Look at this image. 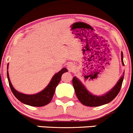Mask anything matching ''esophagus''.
<instances>
[{"instance_id":"1","label":"esophagus","mask_w":133,"mask_h":133,"mask_svg":"<svg viewBox=\"0 0 133 133\" xmlns=\"http://www.w3.org/2000/svg\"><path fill=\"white\" fill-rule=\"evenodd\" d=\"M66 67L69 72H73L75 68V65L73 63H68Z\"/></svg>"}]
</instances>
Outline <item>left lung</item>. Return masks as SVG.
<instances>
[{
    "label": "left lung",
    "mask_w": 133,
    "mask_h": 133,
    "mask_svg": "<svg viewBox=\"0 0 133 133\" xmlns=\"http://www.w3.org/2000/svg\"><path fill=\"white\" fill-rule=\"evenodd\" d=\"M121 56L122 62L124 65V61H123L122 52L121 53ZM123 80H124V76L120 77L118 81L117 82V84L113 88V89H111L107 94L102 96H96V95H94L90 94L76 77H73L72 84L74 88L77 97L83 104L87 106H90V107H96V106H100L109 103L117 96L121 89Z\"/></svg>",
    "instance_id": "obj_1"
}]
</instances>
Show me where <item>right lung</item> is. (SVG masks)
<instances>
[{
  "label": "right lung",
  "mask_w": 133,
  "mask_h": 133,
  "mask_svg": "<svg viewBox=\"0 0 133 133\" xmlns=\"http://www.w3.org/2000/svg\"><path fill=\"white\" fill-rule=\"evenodd\" d=\"M66 72H68V70L66 68H63V69H61L58 73L56 74L53 76L49 85L43 91L35 94V95H25V94H21V93L17 91L13 87L11 83L8 71H7V76H8V82H9V87H10L12 93L18 100H19L20 102L25 104L35 106V107H41V106H44L50 103L51 100L52 99L54 93H55L56 88L58 85L59 83L61 81V76L63 74Z\"/></svg>",
  "instance_id": "add662e5"
}]
</instances>
